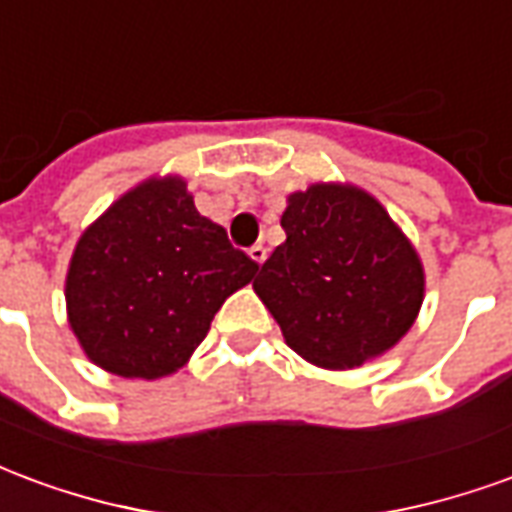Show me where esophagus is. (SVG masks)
I'll use <instances>...</instances> for the list:
<instances>
[{
  "instance_id": "34e87169",
  "label": "esophagus",
  "mask_w": 512,
  "mask_h": 512,
  "mask_svg": "<svg viewBox=\"0 0 512 512\" xmlns=\"http://www.w3.org/2000/svg\"><path fill=\"white\" fill-rule=\"evenodd\" d=\"M266 246L263 244H255L252 246V249H249V257H252V260H255L257 266H263V263H266Z\"/></svg>"
}]
</instances>
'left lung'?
<instances>
[{
    "mask_svg": "<svg viewBox=\"0 0 512 512\" xmlns=\"http://www.w3.org/2000/svg\"><path fill=\"white\" fill-rule=\"evenodd\" d=\"M279 244L255 279L285 343L323 370H354L392 351L425 299V268L370 191L312 183L288 194Z\"/></svg>",
    "mask_w": 512,
    "mask_h": 512,
    "instance_id": "obj_1",
    "label": "left lung"
}]
</instances>
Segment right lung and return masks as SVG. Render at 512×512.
Masks as SVG:
<instances>
[{"mask_svg":"<svg viewBox=\"0 0 512 512\" xmlns=\"http://www.w3.org/2000/svg\"><path fill=\"white\" fill-rule=\"evenodd\" d=\"M257 268L200 216L186 180L153 175L79 235L65 274L68 323L93 365L156 381L189 362Z\"/></svg>","mask_w":512,"mask_h":512,"instance_id":"right-lung-1","label":"right lung"}]
</instances>
